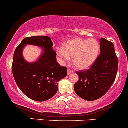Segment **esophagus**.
I'll return each instance as SVG.
<instances>
[{
    "instance_id": "34e87169",
    "label": "esophagus",
    "mask_w": 128,
    "mask_h": 128,
    "mask_svg": "<svg viewBox=\"0 0 128 128\" xmlns=\"http://www.w3.org/2000/svg\"><path fill=\"white\" fill-rule=\"evenodd\" d=\"M74 72L73 70H71V69H68V74H71V73H72V72Z\"/></svg>"
}]
</instances>
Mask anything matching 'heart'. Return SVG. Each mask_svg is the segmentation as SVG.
<instances>
[{"label": "heart", "instance_id": "obj_1", "mask_svg": "<svg viewBox=\"0 0 128 128\" xmlns=\"http://www.w3.org/2000/svg\"><path fill=\"white\" fill-rule=\"evenodd\" d=\"M99 45L94 39L74 38L58 48L57 54L62 62L70 60L72 57L74 65L77 68L85 69L92 64L98 54Z\"/></svg>", "mask_w": 128, "mask_h": 128}]
</instances>
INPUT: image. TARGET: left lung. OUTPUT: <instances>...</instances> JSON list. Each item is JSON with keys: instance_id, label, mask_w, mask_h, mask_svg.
Segmentation results:
<instances>
[{"instance_id": "8db88e82", "label": "left lung", "mask_w": 128, "mask_h": 128, "mask_svg": "<svg viewBox=\"0 0 128 128\" xmlns=\"http://www.w3.org/2000/svg\"><path fill=\"white\" fill-rule=\"evenodd\" d=\"M100 54L86 70L76 72L79 80L74 84L78 96L87 101L100 98L114 82L118 68V58L113 42L102 38Z\"/></svg>"}]
</instances>
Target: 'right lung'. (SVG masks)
Wrapping results in <instances>:
<instances>
[{
    "instance_id": "right-lung-1",
    "label": "right lung",
    "mask_w": 128,
    "mask_h": 128,
    "mask_svg": "<svg viewBox=\"0 0 128 128\" xmlns=\"http://www.w3.org/2000/svg\"><path fill=\"white\" fill-rule=\"evenodd\" d=\"M26 44L44 47V53L35 62H27L22 56ZM53 42L47 36H32L24 38L14 52L12 64L14 80L20 91L28 98L44 102L53 97L58 82L67 75V68L61 66L56 59Z\"/></svg>"
}]
</instances>
